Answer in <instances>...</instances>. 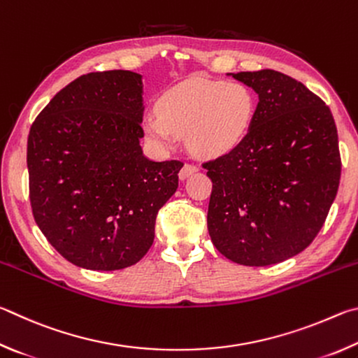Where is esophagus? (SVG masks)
Instances as JSON below:
<instances>
[{
  "mask_svg": "<svg viewBox=\"0 0 358 358\" xmlns=\"http://www.w3.org/2000/svg\"><path fill=\"white\" fill-rule=\"evenodd\" d=\"M195 171H198V166L196 165H193V163H185V165L182 166V169H180V171H179V178L180 179H185V178H189V176L192 173H195Z\"/></svg>",
  "mask_w": 358,
  "mask_h": 358,
  "instance_id": "obj_1",
  "label": "esophagus"
}]
</instances>
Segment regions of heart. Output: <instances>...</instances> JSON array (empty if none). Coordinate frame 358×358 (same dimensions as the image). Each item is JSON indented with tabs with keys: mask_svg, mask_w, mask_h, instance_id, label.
<instances>
[{
	"mask_svg": "<svg viewBox=\"0 0 358 358\" xmlns=\"http://www.w3.org/2000/svg\"><path fill=\"white\" fill-rule=\"evenodd\" d=\"M255 111L245 85L190 78L169 90L159 102V116L144 121L157 146L171 148L176 134H187L190 148L201 155H222L239 146Z\"/></svg>",
	"mask_w": 358,
	"mask_h": 358,
	"instance_id": "1",
	"label": "heart"
}]
</instances>
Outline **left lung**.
Here are the masks:
<instances>
[{
    "instance_id": "left-lung-1",
    "label": "left lung",
    "mask_w": 358,
    "mask_h": 358,
    "mask_svg": "<svg viewBox=\"0 0 358 358\" xmlns=\"http://www.w3.org/2000/svg\"><path fill=\"white\" fill-rule=\"evenodd\" d=\"M259 102L239 146L203 163L212 180L208 229L242 266H271L315 241L336 196L341 155L324 100L272 69L234 73Z\"/></svg>"
}]
</instances>
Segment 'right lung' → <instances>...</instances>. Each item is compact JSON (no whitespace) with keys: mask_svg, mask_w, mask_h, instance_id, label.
<instances>
[{"mask_svg":"<svg viewBox=\"0 0 358 358\" xmlns=\"http://www.w3.org/2000/svg\"><path fill=\"white\" fill-rule=\"evenodd\" d=\"M141 75H81L34 119L27 163L33 217L69 262L91 271L136 264L178 189L180 160L143 155Z\"/></svg>","mask_w":358,"mask_h":358,"instance_id":"add662e5","label":"right lung"}]
</instances>
